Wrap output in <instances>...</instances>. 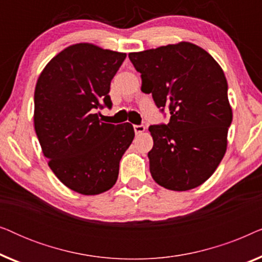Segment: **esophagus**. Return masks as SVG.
<instances>
[{
  "label": "esophagus",
  "instance_id": "obj_1",
  "mask_svg": "<svg viewBox=\"0 0 262 262\" xmlns=\"http://www.w3.org/2000/svg\"><path fill=\"white\" fill-rule=\"evenodd\" d=\"M134 130L136 132V135H141L145 131V126L144 125H134Z\"/></svg>",
  "mask_w": 262,
  "mask_h": 262
}]
</instances>
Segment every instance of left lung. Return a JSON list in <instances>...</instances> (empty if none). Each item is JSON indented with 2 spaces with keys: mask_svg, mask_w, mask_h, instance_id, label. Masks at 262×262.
<instances>
[{
  "mask_svg": "<svg viewBox=\"0 0 262 262\" xmlns=\"http://www.w3.org/2000/svg\"><path fill=\"white\" fill-rule=\"evenodd\" d=\"M141 73L142 92L156 106L169 110L168 124L149 127L148 152L154 180L171 191L204 184L227 151L232 111L228 82L213 57L192 42L128 53Z\"/></svg>",
  "mask_w": 262,
  "mask_h": 262,
  "instance_id": "8db88e82",
  "label": "left lung"
}]
</instances>
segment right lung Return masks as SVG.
I'll return each mask as SVG.
<instances>
[{
  "instance_id": "obj_1",
  "label": "right lung",
  "mask_w": 262,
  "mask_h": 262,
  "mask_svg": "<svg viewBox=\"0 0 262 262\" xmlns=\"http://www.w3.org/2000/svg\"><path fill=\"white\" fill-rule=\"evenodd\" d=\"M126 53L88 42L68 46L41 71L34 91V128L49 167L84 195L108 191L135 137L130 123L107 124L95 110L112 107L111 81Z\"/></svg>"
}]
</instances>
